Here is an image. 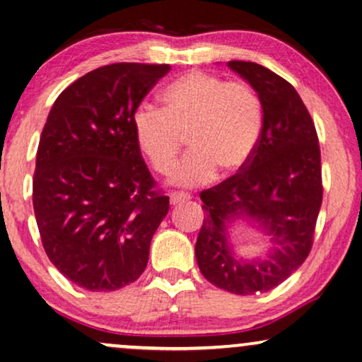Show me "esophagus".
<instances>
[{
  "label": "esophagus",
  "mask_w": 362,
  "mask_h": 362,
  "mask_svg": "<svg viewBox=\"0 0 362 362\" xmlns=\"http://www.w3.org/2000/svg\"><path fill=\"white\" fill-rule=\"evenodd\" d=\"M190 200V195L185 192H172L170 193V205H180V203H185Z\"/></svg>",
  "instance_id": "obj_1"
}]
</instances>
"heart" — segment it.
Here are the masks:
<instances>
[{"mask_svg":"<svg viewBox=\"0 0 362 362\" xmlns=\"http://www.w3.org/2000/svg\"><path fill=\"white\" fill-rule=\"evenodd\" d=\"M162 108L141 105L132 116L139 151L152 169L167 174L175 164L183 137L190 146L172 182L195 187L220 169L233 175L251 160L264 129L261 96L246 81L192 70L160 93Z\"/></svg>","mask_w":362,"mask_h":362,"instance_id":"b5f03b06","label":"heart"}]
</instances>
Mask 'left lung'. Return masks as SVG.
<instances>
[{"label": "left lung", "mask_w": 362, "mask_h": 362, "mask_svg": "<svg viewBox=\"0 0 362 362\" xmlns=\"http://www.w3.org/2000/svg\"><path fill=\"white\" fill-rule=\"evenodd\" d=\"M228 67L261 96L264 129L239 174L200 193L206 216L195 256L208 282L254 295L276 288L310 254L323 198L322 159L312 116L287 80L254 62L231 60ZM239 221L268 239L264 257L244 259L233 251L230 230Z\"/></svg>", "instance_id": "obj_1"}]
</instances>
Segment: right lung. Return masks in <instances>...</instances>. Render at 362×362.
I'll return each instance as SVG.
<instances>
[{
	"instance_id": "right-lung-1",
	"label": "right lung",
	"mask_w": 362,
	"mask_h": 362,
	"mask_svg": "<svg viewBox=\"0 0 362 362\" xmlns=\"http://www.w3.org/2000/svg\"><path fill=\"white\" fill-rule=\"evenodd\" d=\"M170 65L111 64L67 86L40 134L33 205L42 246L69 281L111 292L139 279L169 211L132 116Z\"/></svg>"
}]
</instances>
